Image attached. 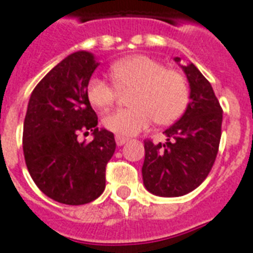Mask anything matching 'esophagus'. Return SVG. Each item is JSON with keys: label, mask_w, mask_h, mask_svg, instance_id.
<instances>
[{"label": "esophagus", "mask_w": 253, "mask_h": 253, "mask_svg": "<svg viewBox=\"0 0 253 253\" xmlns=\"http://www.w3.org/2000/svg\"><path fill=\"white\" fill-rule=\"evenodd\" d=\"M127 140H128V139L125 138V136H119V135L115 136V143H117V146H123Z\"/></svg>", "instance_id": "esophagus-1"}]
</instances>
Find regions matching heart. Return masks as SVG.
<instances>
[{
	"label": "heart",
	"instance_id": "1",
	"mask_svg": "<svg viewBox=\"0 0 253 253\" xmlns=\"http://www.w3.org/2000/svg\"><path fill=\"white\" fill-rule=\"evenodd\" d=\"M111 84L93 76L86 95L93 106L103 109L114 102L118 89H132L131 107L115 109L103 117V126L119 136H131L156 121L169 125L184 114L189 103V85L184 75L166 69L160 61L146 55H134L117 61L110 68Z\"/></svg>",
	"mask_w": 253,
	"mask_h": 253
}]
</instances>
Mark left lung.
Instances as JSON below:
<instances>
[{
    "mask_svg": "<svg viewBox=\"0 0 253 253\" xmlns=\"http://www.w3.org/2000/svg\"><path fill=\"white\" fill-rule=\"evenodd\" d=\"M180 64V57H174ZM181 65V64H180ZM190 86L184 115L167 128V142H144L143 184L160 197H180L198 188L211 170L222 135V107L196 65H181Z\"/></svg>",
    "mask_w": 253,
    "mask_h": 253,
    "instance_id": "8db88e82",
    "label": "left lung"
}]
</instances>
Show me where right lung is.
I'll return each instance as SVG.
<instances>
[{"label":"right lung","instance_id":"right-lung-1","mask_svg":"<svg viewBox=\"0 0 253 253\" xmlns=\"http://www.w3.org/2000/svg\"><path fill=\"white\" fill-rule=\"evenodd\" d=\"M98 67L93 53L77 51L53 67L35 86L23 123V154L29 173L45 196L65 205H84L105 190L114 134L101 128L86 95ZM93 134L80 143L77 136Z\"/></svg>","mask_w":253,"mask_h":253}]
</instances>
